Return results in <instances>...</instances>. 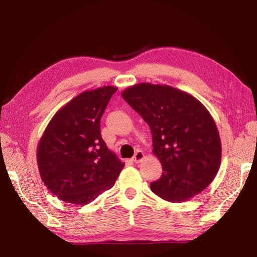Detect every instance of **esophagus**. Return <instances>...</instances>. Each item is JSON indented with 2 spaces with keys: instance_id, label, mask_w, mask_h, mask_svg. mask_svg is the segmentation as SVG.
<instances>
[{
  "instance_id": "1",
  "label": "esophagus",
  "mask_w": 257,
  "mask_h": 257,
  "mask_svg": "<svg viewBox=\"0 0 257 257\" xmlns=\"http://www.w3.org/2000/svg\"><path fill=\"white\" fill-rule=\"evenodd\" d=\"M144 158H145V153L143 151H137L133 157V162L134 163H139V162H142L144 160Z\"/></svg>"
}]
</instances>
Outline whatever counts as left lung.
Segmentation results:
<instances>
[{
    "mask_svg": "<svg viewBox=\"0 0 257 257\" xmlns=\"http://www.w3.org/2000/svg\"><path fill=\"white\" fill-rule=\"evenodd\" d=\"M122 97L149 125L153 153L164 170L151 182V191L172 203L204 191L216 176L222 155L219 132L206 107L165 84H135Z\"/></svg>",
    "mask_w": 257,
    "mask_h": 257,
    "instance_id": "8db88e82",
    "label": "left lung"
}]
</instances>
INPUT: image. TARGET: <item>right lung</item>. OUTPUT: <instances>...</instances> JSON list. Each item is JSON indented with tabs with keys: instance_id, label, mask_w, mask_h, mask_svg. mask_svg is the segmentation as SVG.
<instances>
[{
	"instance_id": "add662e5",
	"label": "right lung",
	"mask_w": 257,
	"mask_h": 257,
	"mask_svg": "<svg viewBox=\"0 0 257 257\" xmlns=\"http://www.w3.org/2000/svg\"><path fill=\"white\" fill-rule=\"evenodd\" d=\"M115 87L80 93L53 115L37 147L42 180L61 200L88 205L111 189L124 166L100 135Z\"/></svg>"
}]
</instances>
